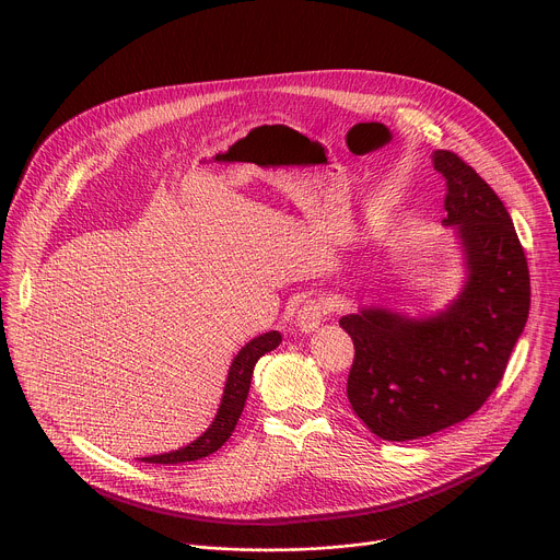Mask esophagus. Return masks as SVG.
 <instances>
[{
	"instance_id": "34e87169",
	"label": "esophagus",
	"mask_w": 560,
	"mask_h": 560,
	"mask_svg": "<svg viewBox=\"0 0 560 560\" xmlns=\"http://www.w3.org/2000/svg\"><path fill=\"white\" fill-rule=\"evenodd\" d=\"M326 314H328V305H326L324 301L310 299V301H305V303L299 307V312H296V328H299L301 332L310 335V332H314L318 326L324 324Z\"/></svg>"
}]
</instances>
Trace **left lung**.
<instances>
[{"instance_id":"obj_1","label":"left lung","mask_w":560,"mask_h":560,"mask_svg":"<svg viewBox=\"0 0 560 560\" xmlns=\"http://www.w3.org/2000/svg\"><path fill=\"white\" fill-rule=\"evenodd\" d=\"M432 166L447 179L443 225L463 261L458 294L432 314L361 305L339 318L354 341L350 406L385 441L441 432L481 408L529 314V270L503 201L454 152L434 150Z\"/></svg>"}]
</instances>
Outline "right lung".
Returning a JSON list of instances; mask_svg holds the SVG:
<instances>
[{
  "label": "right lung",
  "mask_w": 560,
  "mask_h": 560,
  "mask_svg": "<svg viewBox=\"0 0 560 560\" xmlns=\"http://www.w3.org/2000/svg\"><path fill=\"white\" fill-rule=\"evenodd\" d=\"M281 343V332L270 330L266 335L255 337L248 341L242 350L236 352V357L230 363L228 378L223 385V396L219 410L214 415V421L208 425V430L197 436L192 443L166 452V454H154V456H143L141 460L145 463H164V465H177V463H188V460H199L212 452H217L234 432V425L244 412L248 389H250V378L255 363L270 350H275Z\"/></svg>",
  "instance_id": "add662e5"
}]
</instances>
